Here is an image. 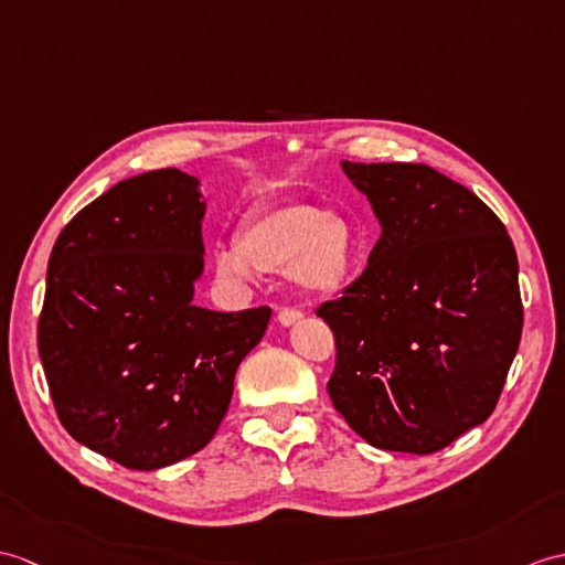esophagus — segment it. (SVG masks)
<instances>
[{"label": "esophagus", "instance_id": "esophagus-1", "mask_svg": "<svg viewBox=\"0 0 565 565\" xmlns=\"http://www.w3.org/2000/svg\"><path fill=\"white\" fill-rule=\"evenodd\" d=\"M300 318H303V312H300L298 308H281V310H279V322H281L284 327L298 322Z\"/></svg>", "mask_w": 565, "mask_h": 565}]
</instances>
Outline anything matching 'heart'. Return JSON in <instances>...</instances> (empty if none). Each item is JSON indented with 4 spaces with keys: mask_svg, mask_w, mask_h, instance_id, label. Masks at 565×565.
Wrapping results in <instances>:
<instances>
[{
    "mask_svg": "<svg viewBox=\"0 0 565 565\" xmlns=\"http://www.w3.org/2000/svg\"><path fill=\"white\" fill-rule=\"evenodd\" d=\"M353 231L337 214L310 202L262 206L243 221L238 241L214 250L223 279L250 281L255 271H291L312 294H332L351 271Z\"/></svg>",
    "mask_w": 565,
    "mask_h": 565,
    "instance_id": "obj_1",
    "label": "heart"
}]
</instances>
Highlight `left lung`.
<instances>
[{
  "label": "left lung",
  "mask_w": 565,
  "mask_h": 565,
  "mask_svg": "<svg viewBox=\"0 0 565 565\" xmlns=\"http://www.w3.org/2000/svg\"><path fill=\"white\" fill-rule=\"evenodd\" d=\"M380 218L361 277L318 308L334 409L380 450L430 455L487 422L522 334L513 241L491 209L424 163H342Z\"/></svg>",
  "instance_id": "1"
}]
</instances>
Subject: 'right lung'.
Instances as JSON below:
<instances>
[{
	"label": "right lung",
	"instance_id": "add662e5",
	"mask_svg": "<svg viewBox=\"0 0 565 565\" xmlns=\"http://www.w3.org/2000/svg\"><path fill=\"white\" fill-rule=\"evenodd\" d=\"M202 216L192 175L149 170L84 206L50 253L38 353L52 404L74 440L127 469L200 452L267 330V306H192Z\"/></svg>",
	"mask_w": 565,
	"mask_h": 565
}]
</instances>
